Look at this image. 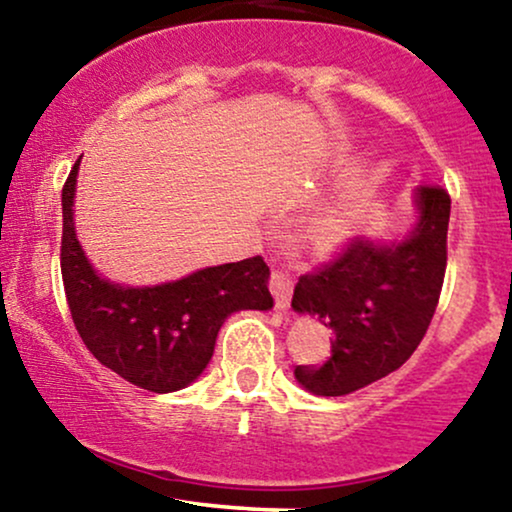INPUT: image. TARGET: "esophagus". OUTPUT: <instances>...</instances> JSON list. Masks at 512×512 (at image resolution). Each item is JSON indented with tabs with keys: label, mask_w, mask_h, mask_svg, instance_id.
<instances>
[{
	"label": "esophagus",
	"mask_w": 512,
	"mask_h": 512,
	"mask_svg": "<svg viewBox=\"0 0 512 512\" xmlns=\"http://www.w3.org/2000/svg\"><path fill=\"white\" fill-rule=\"evenodd\" d=\"M271 292L275 297V307H278V309L290 307V300H292V278H290V273L273 271L271 273Z\"/></svg>",
	"instance_id": "34e87169"
}]
</instances>
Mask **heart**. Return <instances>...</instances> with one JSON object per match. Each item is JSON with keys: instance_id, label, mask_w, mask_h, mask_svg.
Segmentation results:
<instances>
[{"instance_id": "obj_1", "label": "heart", "mask_w": 512, "mask_h": 512, "mask_svg": "<svg viewBox=\"0 0 512 512\" xmlns=\"http://www.w3.org/2000/svg\"><path fill=\"white\" fill-rule=\"evenodd\" d=\"M350 225H353V212L343 208L329 212L324 220V229L331 234V237H343V234H348Z\"/></svg>"}]
</instances>
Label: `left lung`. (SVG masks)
<instances>
[{"label":"left lung","mask_w":512,"mask_h":512,"mask_svg":"<svg viewBox=\"0 0 512 512\" xmlns=\"http://www.w3.org/2000/svg\"><path fill=\"white\" fill-rule=\"evenodd\" d=\"M418 225L404 241L350 239L329 263L302 275L292 309L333 329L331 358L297 365L295 377L319 396H343L399 370L426 336L447 268L450 195L416 191Z\"/></svg>","instance_id":"left-lung-1"}]
</instances>
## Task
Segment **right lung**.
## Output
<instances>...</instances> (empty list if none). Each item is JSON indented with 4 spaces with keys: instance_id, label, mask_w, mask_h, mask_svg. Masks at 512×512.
I'll use <instances>...</instances> for the list:
<instances>
[{
    "instance_id": "obj_1",
    "label": "right lung",
    "mask_w": 512,
    "mask_h": 512,
    "mask_svg": "<svg viewBox=\"0 0 512 512\" xmlns=\"http://www.w3.org/2000/svg\"><path fill=\"white\" fill-rule=\"evenodd\" d=\"M79 162L62 188L60 268L67 304L84 346L101 365L147 392H176L198 380L229 314L271 309L261 256L195 271L176 283L123 287L103 280L74 234Z\"/></svg>"
}]
</instances>
